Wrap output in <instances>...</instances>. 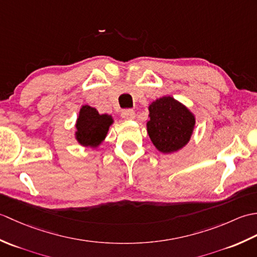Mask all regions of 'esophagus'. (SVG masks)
Segmentation results:
<instances>
[{
	"mask_svg": "<svg viewBox=\"0 0 257 257\" xmlns=\"http://www.w3.org/2000/svg\"><path fill=\"white\" fill-rule=\"evenodd\" d=\"M135 116H136V113L133 109H124V110H122V112H121V117L123 119H127V120L134 119Z\"/></svg>",
	"mask_w": 257,
	"mask_h": 257,
	"instance_id": "obj_1",
	"label": "esophagus"
}]
</instances>
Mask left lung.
<instances>
[{
	"label": "left lung",
	"instance_id": "left-lung-1",
	"mask_svg": "<svg viewBox=\"0 0 257 257\" xmlns=\"http://www.w3.org/2000/svg\"><path fill=\"white\" fill-rule=\"evenodd\" d=\"M147 130L156 148L163 154L178 151L189 143L195 119L187 107L168 96L149 106Z\"/></svg>",
	"mask_w": 257,
	"mask_h": 257
}]
</instances>
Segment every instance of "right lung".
<instances>
[{"mask_svg": "<svg viewBox=\"0 0 257 257\" xmlns=\"http://www.w3.org/2000/svg\"><path fill=\"white\" fill-rule=\"evenodd\" d=\"M112 118L108 114H99L95 108L83 106L76 123L78 143L86 147H96L105 139Z\"/></svg>", "mask_w": 257, "mask_h": 257, "instance_id": "add662e5", "label": "right lung"}]
</instances>
